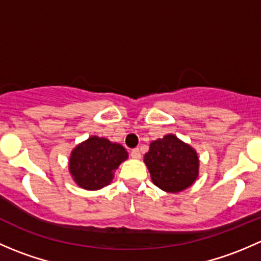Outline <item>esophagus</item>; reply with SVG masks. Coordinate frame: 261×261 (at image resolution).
I'll return each mask as SVG.
<instances>
[{
    "instance_id": "esophagus-1",
    "label": "esophagus",
    "mask_w": 261,
    "mask_h": 261,
    "mask_svg": "<svg viewBox=\"0 0 261 261\" xmlns=\"http://www.w3.org/2000/svg\"><path fill=\"white\" fill-rule=\"evenodd\" d=\"M130 155H131V158H134V159H140V158H141L140 150H139V149H133V150H131Z\"/></svg>"
}]
</instances>
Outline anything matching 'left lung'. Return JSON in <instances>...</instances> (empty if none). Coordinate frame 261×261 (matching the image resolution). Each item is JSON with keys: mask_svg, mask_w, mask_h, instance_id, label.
Here are the masks:
<instances>
[{"mask_svg": "<svg viewBox=\"0 0 261 261\" xmlns=\"http://www.w3.org/2000/svg\"><path fill=\"white\" fill-rule=\"evenodd\" d=\"M144 163L152 183L168 193L184 191L198 177L197 151L173 134L152 141L144 156Z\"/></svg>", "mask_w": 261, "mask_h": 261, "instance_id": "8db88e82", "label": "left lung"}]
</instances>
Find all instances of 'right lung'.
<instances>
[{"label": "right lung", "mask_w": 261, "mask_h": 261, "mask_svg": "<svg viewBox=\"0 0 261 261\" xmlns=\"http://www.w3.org/2000/svg\"><path fill=\"white\" fill-rule=\"evenodd\" d=\"M127 158V151L120 144L91 136L73 149L69 172L81 188L96 191L111 183L114 172Z\"/></svg>", "instance_id": "1"}]
</instances>
